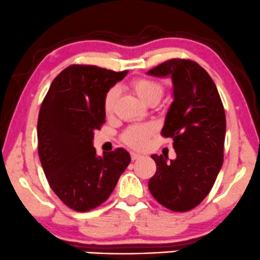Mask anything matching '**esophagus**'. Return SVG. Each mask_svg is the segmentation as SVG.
<instances>
[{
    "mask_svg": "<svg viewBox=\"0 0 260 260\" xmlns=\"http://www.w3.org/2000/svg\"><path fill=\"white\" fill-rule=\"evenodd\" d=\"M140 158H142V154L137 153V152H131V159L137 160V159H140Z\"/></svg>",
    "mask_w": 260,
    "mask_h": 260,
    "instance_id": "esophagus-1",
    "label": "esophagus"
}]
</instances>
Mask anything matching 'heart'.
<instances>
[{
  "label": "heart",
  "mask_w": 260,
  "mask_h": 260,
  "mask_svg": "<svg viewBox=\"0 0 260 260\" xmlns=\"http://www.w3.org/2000/svg\"><path fill=\"white\" fill-rule=\"evenodd\" d=\"M130 88L146 105L158 103L163 96V86L159 82L147 78H140L133 80L130 82ZM118 94L119 91L117 87H112L107 91L105 100H103V109H105L107 115L114 112ZM152 131H153L152 125H134V126L127 127L123 135V140L126 145L131 146V147L142 148L147 145Z\"/></svg>",
  "instance_id": "1"
}]
</instances>
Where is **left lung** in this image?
Returning a JSON list of instances; mask_svg holds the SVG:
<instances>
[{
  "mask_svg": "<svg viewBox=\"0 0 260 260\" xmlns=\"http://www.w3.org/2000/svg\"><path fill=\"white\" fill-rule=\"evenodd\" d=\"M170 78L174 101L161 135L172 137L176 158L153 154L157 172L148 188L157 202L173 212L197 207L212 190L224 161L226 118L218 88L208 73L190 59L174 58L148 70Z\"/></svg>",
  "mask_w": 260,
  "mask_h": 260,
  "instance_id": "left-lung-1",
  "label": "left lung"
}]
</instances>
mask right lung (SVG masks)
<instances>
[{
    "label": "right lung",
    "instance_id": "right-lung-1",
    "mask_svg": "<svg viewBox=\"0 0 260 260\" xmlns=\"http://www.w3.org/2000/svg\"><path fill=\"white\" fill-rule=\"evenodd\" d=\"M126 74L127 70L73 64L52 81L40 108L42 169L58 198L76 212H87L107 201L130 163L124 148L101 157L92 146L94 130L106 121L107 91Z\"/></svg>",
    "mask_w": 260,
    "mask_h": 260
}]
</instances>
